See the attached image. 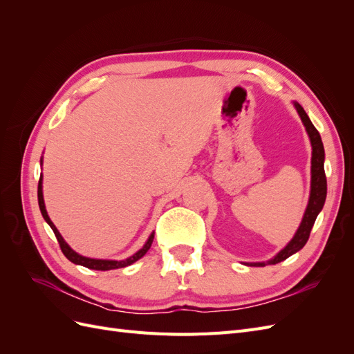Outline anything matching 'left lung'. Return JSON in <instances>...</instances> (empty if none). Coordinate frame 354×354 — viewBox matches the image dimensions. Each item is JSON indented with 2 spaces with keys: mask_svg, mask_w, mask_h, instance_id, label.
Returning <instances> with one entry per match:
<instances>
[{
  "mask_svg": "<svg viewBox=\"0 0 354 354\" xmlns=\"http://www.w3.org/2000/svg\"><path fill=\"white\" fill-rule=\"evenodd\" d=\"M294 106L306 127V131L310 137V143H312V186H310L308 203H307V208L304 212V217L301 220V224H299V227L295 232L291 242H289L283 250L277 252L272 260L266 261V263L264 261L263 263H246L248 266L264 267L266 264H277L301 250L306 245V242L308 241L310 232H312V227L316 221L317 214L322 211L325 199H326V176H325V168H324L325 149H324L322 138H320L319 131L316 130L312 121H310V118L307 116L306 111L301 108V104L294 102Z\"/></svg>",
  "mask_w": 354,
  "mask_h": 354,
  "instance_id": "left-lung-1",
  "label": "left lung"
}]
</instances>
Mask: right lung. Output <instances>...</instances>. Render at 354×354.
<instances>
[{
    "instance_id": "obj_1",
    "label": "right lung",
    "mask_w": 354,
    "mask_h": 354,
    "mask_svg": "<svg viewBox=\"0 0 354 354\" xmlns=\"http://www.w3.org/2000/svg\"><path fill=\"white\" fill-rule=\"evenodd\" d=\"M41 164H42V159H41ZM38 203H39V209H41V214L42 217H44V220L48 223V226L51 227V230L55 232L56 238L59 241V245H60V250L62 252L65 254L66 259L69 261H72L73 264H80V266H84L87 267V269H93V270H113V269H121V267H127L130 266L133 263H136L137 260H140L142 257L149 251V248H151V245L153 242V238H155V232L149 236L147 242L143 245L142 250H138L136 254H133L131 257H128V259L125 260H97V259H88V257H84V255H80L78 252H75L71 246L65 242V239L62 238V234L59 233V230L56 229L55 224H53V221L50 220L48 214H47V209H46V203H44V196H42V176L39 177V183H38Z\"/></svg>"
}]
</instances>
